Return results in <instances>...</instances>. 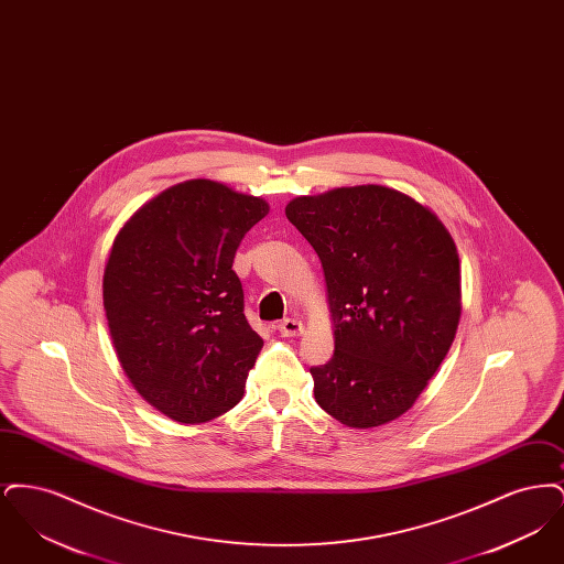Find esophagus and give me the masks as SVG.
<instances>
[{
  "mask_svg": "<svg viewBox=\"0 0 564 564\" xmlns=\"http://www.w3.org/2000/svg\"><path fill=\"white\" fill-rule=\"evenodd\" d=\"M279 332L281 336H300L304 332V325L297 319H283L279 323Z\"/></svg>",
  "mask_w": 564,
  "mask_h": 564,
  "instance_id": "obj_1",
  "label": "esophagus"
}]
</instances>
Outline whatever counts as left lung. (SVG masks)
Wrapping results in <instances>:
<instances>
[{"instance_id": "left-lung-1", "label": "left lung", "mask_w": 564, "mask_h": 564, "mask_svg": "<svg viewBox=\"0 0 564 564\" xmlns=\"http://www.w3.org/2000/svg\"><path fill=\"white\" fill-rule=\"evenodd\" d=\"M288 219L322 260L334 355L311 368L315 400L370 430L412 408L455 340L456 245L427 207L387 186L297 196Z\"/></svg>"}]
</instances>
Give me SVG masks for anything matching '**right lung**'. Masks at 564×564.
<instances>
[{"label": "right lung", "mask_w": 564, "mask_h": 564, "mask_svg": "<svg viewBox=\"0 0 564 564\" xmlns=\"http://www.w3.org/2000/svg\"><path fill=\"white\" fill-rule=\"evenodd\" d=\"M269 203L189 180L145 203L116 235L104 306L120 366L164 416L196 425L237 405L264 340L245 319L232 270Z\"/></svg>", "instance_id": "add662e5"}]
</instances>
